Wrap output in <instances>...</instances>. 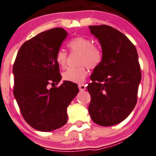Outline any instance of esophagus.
<instances>
[{
	"label": "esophagus",
	"instance_id": "esophagus-1",
	"mask_svg": "<svg viewBox=\"0 0 156 156\" xmlns=\"http://www.w3.org/2000/svg\"><path fill=\"white\" fill-rule=\"evenodd\" d=\"M79 89H80V91H85V90L86 89V85H85V84L79 85Z\"/></svg>",
	"mask_w": 156,
	"mask_h": 156
}]
</instances>
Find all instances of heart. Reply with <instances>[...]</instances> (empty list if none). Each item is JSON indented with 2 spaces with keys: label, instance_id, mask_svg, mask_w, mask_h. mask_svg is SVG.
Masks as SVG:
<instances>
[{
  "label": "heart",
  "instance_id": "heart-1",
  "mask_svg": "<svg viewBox=\"0 0 156 156\" xmlns=\"http://www.w3.org/2000/svg\"><path fill=\"white\" fill-rule=\"evenodd\" d=\"M68 47L72 51L81 53L80 64L77 68H68L62 73L65 80L71 83H83L88 75L86 67L94 69L100 65L103 59V53L98 47L93 45L89 38L83 36L73 38L68 43ZM67 53L64 50H58L56 54V62L60 67H64L67 61Z\"/></svg>",
  "mask_w": 156,
  "mask_h": 156
}]
</instances>
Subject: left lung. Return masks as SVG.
Instances as JSON below:
<instances>
[{
    "label": "left lung",
    "instance_id": "obj_1",
    "mask_svg": "<svg viewBox=\"0 0 156 156\" xmlns=\"http://www.w3.org/2000/svg\"><path fill=\"white\" fill-rule=\"evenodd\" d=\"M89 29L100 42L103 59L87 87L91 95L88 112L95 123L110 126L124 120L136 105L141 80L138 53L130 40L112 27Z\"/></svg>",
    "mask_w": 156,
    "mask_h": 156
}]
</instances>
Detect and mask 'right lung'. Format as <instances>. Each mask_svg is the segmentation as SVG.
Instances as JSON below:
<instances>
[{
    "mask_svg": "<svg viewBox=\"0 0 156 156\" xmlns=\"http://www.w3.org/2000/svg\"><path fill=\"white\" fill-rule=\"evenodd\" d=\"M67 35L62 28L39 33L22 44L13 65L14 97L23 118L38 131L63 126L68 120L67 108L79 92L71 82L53 87L62 79L56 54Z\"/></svg>",
    "mask_w": 156,
    "mask_h": 156,
    "instance_id": "right-lung-1",
    "label": "right lung"
}]
</instances>
